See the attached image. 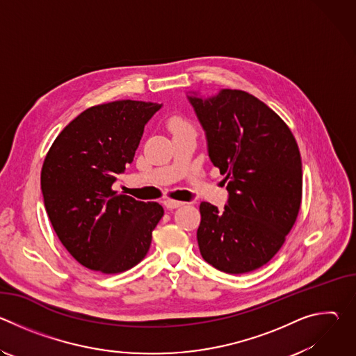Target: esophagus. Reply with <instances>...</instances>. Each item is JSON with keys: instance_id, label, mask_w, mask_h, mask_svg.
Instances as JSON below:
<instances>
[{"instance_id": "obj_1", "label": "esophagus", "mask_w": 356, "mask_h": 356, "mask_svg": "<svg viewBox=\"0 0 356 356\" xmlns=\"http://www.w3.org/2000/svg\"><path fill=\"white\" fill-rule=\"evenodd\" d=\"M163 204H165V207L166 209H169V210H173V209H177V207H181L184 202H181V201H176V200H170V198H168V200H165L163 201Z\"/></svg>"}]
</instances>
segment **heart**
Masks as SVG:
<instances>
[{"mask_svg":"<svg viewBox=\"0 0 356 356\" xmlns=\"http://www.w3.org/2000/svg\"><path fill=\"white\" fill-rule=\"evenodd\" d=\"M170 127H172L173 131H175V129H181V128H191V127L188 125V122H186L184 120H180V118L172 120V121H170Z\"/></svg>","mask_w":356,"mask_h":356,"instance_id":"heart-1","label":"heart"}]
</instances>
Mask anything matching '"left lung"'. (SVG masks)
I'll use <instances>...</instances> for the list:
<instances>
[{"mask_svg":"<svg viewBox=\"0 0 356 356\" xmlns=\"http://www.w3.org/2000/svg\"><path fill=\"white\" fill-rule=\"evenodd\" d=\"M186 95L228 191L221 211L206 201L200 204V253L221 272H252L276 255L297 218L302 186L298 146L283 120L245 91Z\"/></svg>","mask_w":356,"mask_h":356,"instance_id":"left-lung-1","label":"left lung"}]
</instances>
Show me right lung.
I'll list each match as a JSON object with an SVG mask.
<instances>
[{
  "label": "right lung",
  "instance_id": "right-lung-1",
  "mask_svg": "<svg viewBox=\"0 0 356 356\" xmlns=\"http://www.w3.org/2000/svg\"><path fill=\"white\" fill-rule=\"evenodd\" d=\"M162 106L121 99L87 108L47 152L40 173L46 213L70 255L91 270L113 275L138 265L163 217L158 202L111 188Z\"/></svg>",
  "mask_w": 356,
  "mask_h": 356
}]
</instances>
